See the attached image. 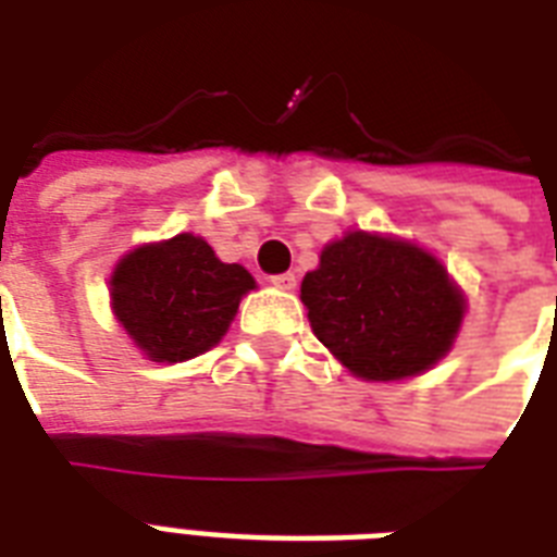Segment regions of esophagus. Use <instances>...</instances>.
Returning <instances> with one entry per match:
<instances>
[{
  "label": "esophagus",
  "mask_w": 557,
  "mask_h": 557,
  "mask_svg": "<svg viewBox=\"0 0 557 557\" xmlns=\"http://www.w3.org/2000/svg\"><path fill=\"white\" fill-rule=\"evenodd\" d=\"M271 286L283 288V292H292V288L297 286V277L292 271H286V274H274V277H271Z\"/></svg>",
  "instance_id": "esophagus-1"
}]
</instances>
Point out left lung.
I'll use <instances>...</instances> for the list:
<instances>
[{
	"instance_id": "left-lung-1",
	"label": "left lung",
	"mask_w": 557,
	"mask_h": 557,
	"mask_svg": "<svg viewBox=\"0 0 557 557\" xmlns=\"http://www.w3.org/2000/svg\"><path fill=\"white\" fill-rule=\"evenodd\" d=\"M312 332L361 381L422 375L445 358L466 318V292L422 245L347 231L323 245L300 283Z\"/></svg>"
}]
</instances>
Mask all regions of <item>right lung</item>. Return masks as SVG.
I'll use <instances>...</instances> for the list:
<instances>
[{
	"label": "right lung",
	"instance_id": "1",
	"mask_svg": "<svg viewBox=\"0 0 557 557\" xmlns=\"http://www.w3.org/2000/svg\"><path fill=\"white\" fill-rule=\"evenodd\" d=\"M257 280L239 262H222L201 236L144 243L117 260L109 304L141 356L178 364L225 338L239 300Z\"/></svg>",
	"mask_w": 557,
	"mask_h": 557
}]
</instances>
